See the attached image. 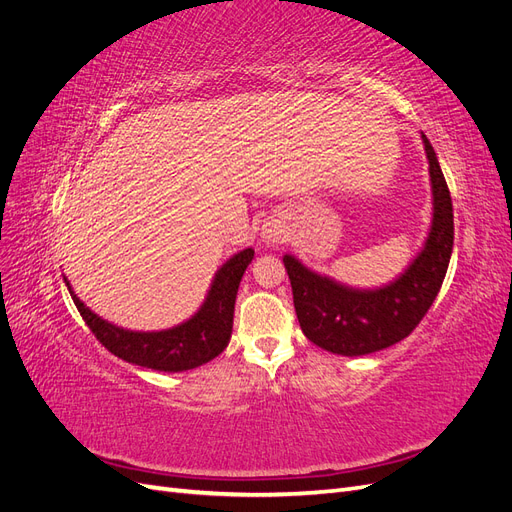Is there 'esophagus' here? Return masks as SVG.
<instances>
[{
  "label": "esophagus",
  "mask_w": 512,
  "mask_h": 512,
  "mask_svg": "<svg viewBox=\"0 0 512 512\" xmlns=\"http://www.w3.org/2000/svg\"><path fill=\"white\" fill-rule=\"evenodd\" d=\"M260 237L267 245L284 243L290 237V226H288L286 218H282V215H271V218H267V222L262 224Z\"/></svg>",
  "instance_id": "obj_1"
}]
</instances>
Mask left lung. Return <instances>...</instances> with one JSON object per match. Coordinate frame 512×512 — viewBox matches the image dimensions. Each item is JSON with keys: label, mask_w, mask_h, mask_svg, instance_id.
Listing matches in <instances>:
<instances>
[{"label": "left lung", "mask_w": 512, "mask_h": 512, "mask_svg": "<svg viewBox=\"0 0 512 512\" xmlns=\"http://www.w3.org/2000/svg\"><path fill=\"white\" fill-rule=\"evenodd\" d=\"M433 218L423 250L391 284L352 288L307 269L292 254L284 256L294 312L309 342L342 356H363L408 337L436 301L453 254V200L427 136Z\"/></svg>", "instance_id": "left-lung-1"}]
</instances>
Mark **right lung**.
I'll return each mask as SVG.
<instances>
[{"mask_svg":"<svg viewBox=\"0 0 512 512\" xmlns=\"http://www.w3.org/2000/svg\"><path fill=\"white\" fill-rule=\"evenodd\" d=\"M254 258L252 247L228 258L215 273L207 297L198 312L173 329L130 331L100 318L76 297L70 282H64L87 327L98 342L119 359L156 371H185L209 363L222 354L230 342L232 316L241 277Z\"/></svg>","mask_w":512,"mask_h":512,"instance_id":"obj_1","label":"right lung"}]
</instances>
